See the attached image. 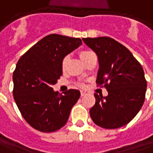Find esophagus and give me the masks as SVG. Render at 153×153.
I'll use <instances>...</instances> for the list:
<instances>
[{
    "label": "esophagus",
    "mask_w": 153,
    "mask_h": 153,
    "mask_svg": "<svg viewBox=\"0 0 153 153\" xmlns=\"http://www.w3.org/2000/svg\"><path fill=\"white\" fill-rule=\"evenodd\" d=\"M80 94H81V96L83 97V96H84V95L86 94V92L84 91V90H81V91H80Z\"/></svg>",
    "instance_id": "34e87169"
}]
</instances>
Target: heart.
Listing matches in <instances>:
<instances>
[{"label": "heart", "mask_w": 153, "mask_h": 153, "mask_svg": "<svg viewBox=\"0 0 153 153\" xmlns=\"http://www.w3.org/2000/svg\"><path fill=\"white\" fill-rule=\"evenodd\" d=\"M94 55H95L94 53L90 51H81L79 53L80 59H82V61L84 62V63H85L88 59L90 58V57H92V56H94ZM67 59H68V58L65 57V58L63 59V61H62V68H63V69H65L66 67V65H67Z\"/></svg>", "instance_id": "obj_1"}]
</instances>
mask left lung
Returning a JSON list of instances; mask_svg holds the SVG:
<instances>
[{"instance_id": "8db88e82", "label": "left lung", "mask_w": 153, "mask_h": 153, "mask_svg": "<svg viewBox=\"0 0 153 153\" xmlns=\"http://www.w3.org/2000/svg\"><path fill=\"white\" fill-rule=\"evenodd\" d=\"M94 51L99 69L96 83L103 84L108 94H94L96 102L89 111L95 124L107 129L128 124L145 100L147 81L139 62L123 45L109 37L84 38Z\"/></svg>"}]
</instances>
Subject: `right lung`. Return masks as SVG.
I'll list each match as a JSON object with an SVG mask.
<instances>
[{
  "instance_id": "right-lung-1",
  "label": "right lung",
  "mask_w": 153,
  "mask_h": 153,
  "mask_svg": "<svg viewBox=\"0 0 153 153\" xmlns=\"http://www.w3.org/2000/svg\"><path fill=\"white\" fill-rule=\"evenodd\" d=\"M82 45L79 38L51 34L25 53L13 73V96L22 117L43 132H55L68 121L80 97L77 89L64 94L52 86L62 75V61Z\"/></svg>"
}]
</instances>
